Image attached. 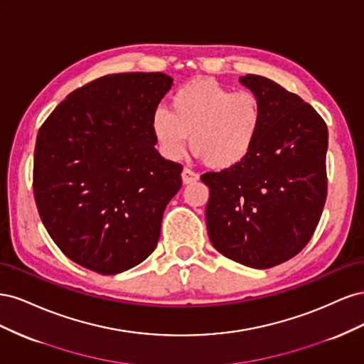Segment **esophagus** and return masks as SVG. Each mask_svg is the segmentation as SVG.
Instances as JSON below:
<instances>
[{
  "instance_id": "esophagus-1",
  "label": "esophagus",
  "mask_w": 364,
  "mask_h": 364,
  "mask_svg": "<svg viewBox=\"0 0 364 364\" xmlns=\"http://www.w3.org/2000/svg\"><path fill=\"white\" fill-rule=\"evenodd\" d=\"M197 181H199V174L188 170V168H183L182 170V182H183V185H191V183L197 182Z\"/></svg>"
}]
</instances>
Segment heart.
<instances>
[{"label":"heart","mask_w":364,"mask_h":364,"mask_svg":"<svg viewBox=\"0 0 364 364\" xmlns=\"http://www.w3.org/2000/svg\"><path fill=\"white\" fill-rule=\"evenodd\" d=\"M170 109H156L150 119L161 155L178 161L190 136L191 150L214 170H229L243 162L257 146L264 121L257 95L234 92L208 79L176 91Z\"/></svg>","instance_id":"heart-1"}]
</instances>
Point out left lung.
<instances>
[{
  "label": "left lung",
  "mask_w": 364,
  "mask_h": 364,
  "mask_svg": "<svg viewBox=\"0 0 364 364\" xmlns=\"http://www.w3.org/2000/svg\"><path fill=\"white\" fill-rule=\"evenodd\" d=\"M240 83L262 106L261 134L234 168L205 173L208 235L226 258L269 269L311 240L326 200L328 129L301 97L262 75Z\"/></svg>",
  "instance_id": "8db88e82"
}]
</instances>
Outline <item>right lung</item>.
Returning <instances> with one entry per match:
<instances>
[{"instance_id":"1","label":"right lung","mask_w":364,"mask_h":364,"mask_svg":"<svg viewBox=\"0 0 364 364\" xmlns=\"http://www.w3.org/2000/svg\"><path fill=\"white\" fill-rule=\"evenodd\" d=\"M173 86L162 73L100 77L54 109L38 132L33 193L58 247L117 274L155 250L182 165L155 149L150 119Z\"/></svg>"}]
</instances>
